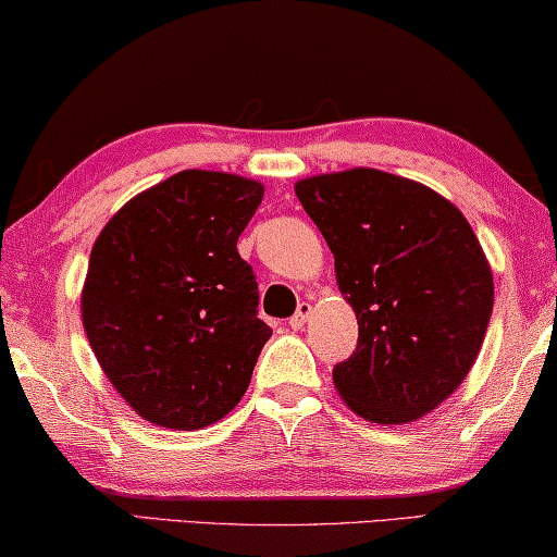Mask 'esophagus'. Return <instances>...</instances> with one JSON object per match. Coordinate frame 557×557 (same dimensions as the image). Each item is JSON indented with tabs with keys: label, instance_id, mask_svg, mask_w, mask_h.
Wrapping results in <instances>:
<instances>
[{
	"label": "esophagus",
	"instance_id": "34e87169",
	"mask_svg": "<svg viewBox=\"0 0 557 557\" xmlns=\"http://www.w3.org/2000/svg\"><path fill=\"white\" fill-rule=\"evenodd\" d=\"M310 314H312V305L310 302H300V307H297V312L293 314V318H289V327L300 330L305 322H307V318H310Z\"/></svg>",
	"mask_w": 557,
	"mask_h": 557
}]
</instances>
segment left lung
<instances>
[{"label":"left lung","instance_id":"left-lung-1","mask_svg":"<svg viewBox=\"0 0 557 557\" xmlns=\"http://www.w3.org/2000/svg\"><path fill=\"white\" fill-rule=\"evenodd\" d=\"M335 255L358 347L332 383L360 418L412 422L468 377L493 312V272L470 222L397 174L355 168L295 185Z\"/></svg>","mask_w":557,"mask_h":557}]
</instances>
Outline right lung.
<instances>
[{
    "label": "right lung",
    "instance_id": "right-lung-1",
    "mask_svg": "<svg viewBox=\"0 0 557 557\" xmlns=\"http://www.w3.org/2000/svg\"><path fill=\"white\" fill-rule=\"evenodd\" d=\"M264 187L185 170L132 197L89 255L82 322L114 389L172 430L235 408L272 330L257 318L255 272L237 239Z\"/></svg>",
    "mask_w": 557,
    "mask_h": 557
}]
</instances>
